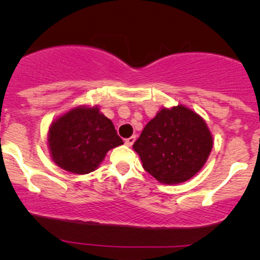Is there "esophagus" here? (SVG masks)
I'll return each instance as SVG.
<instances>
[{
    "label": "esophagus",
    "mask_w": 260,
    "mask_h": 260,
    "mask_svg": "<svg viewBox=\"0 0 260 260\" xmlns=\"http://www.w3.org/2000/svg\"><path fill=\"white\" fill-rule=\"evenodd\" d=\"M134 140H136V137H134V136L129 137V138H127L126 140H124V144H126L127 147H132Z\"/></svg>",
    "instance_id": "1"
}]
</instances>
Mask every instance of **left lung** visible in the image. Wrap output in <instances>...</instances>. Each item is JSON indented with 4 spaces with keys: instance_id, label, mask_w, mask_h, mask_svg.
<instances>
[{
    "instance_id": "1",
    "label": "left lung",
    "mask_w": 260,
    "mask_h": 260,
    "mask_svg": "<svg viewBox=\"0 0 260 260\" xmlns=\"http://www.w3.org/2000/svg\"><path fill=\"white\" fill-rule=\"evenodd\" d=\"M213 137L201 116L184 106L162 109L134 142L143 169L161 183L189 180L203 168Z\"/></svg>"
}]
</instances>
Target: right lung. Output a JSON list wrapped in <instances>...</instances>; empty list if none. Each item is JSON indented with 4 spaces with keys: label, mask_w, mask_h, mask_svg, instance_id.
<instances>
[{
    "label": "right lung",
    "mask_w": 260,
    "mask_h": 260,
    "mask_svg": "<svg viewBox=\"0 0 260 260\" xmlns=\"http://www.w3.org/2000/svg\"><path fill=\"white\" fill-rule=\"evenodd\" d=\"M123 144L111 120L98 107H77L59 117L49 131L52 159L66 171H94L110 149Z\"/></svg>",
    "instance_id": "obj_1"
}]
</instances>
